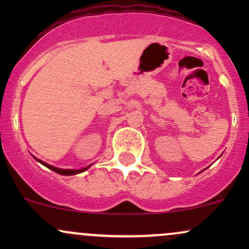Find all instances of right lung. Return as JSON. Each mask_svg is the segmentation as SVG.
Here are the masks:
<instances>
[{
  "label": "right lung",
  "instance_id": "obj_1",
  "mask_svg": "<svg viewBox=\"0 0 249 249\" xmlns=\"http://www.w3.org/2000/svg\"><path fill=\"white\" fill-rule=\"evenodd\" d=\"M34 158H35L36 160L38 161V162H41L42 165H44L45 167L50 168V170H53V172H56V173H58V174H62V176H75V174H78V173H82V172H84V171H87L89 167H91V166H92V164H91V165H89V166L84 167V168H79V170H69V168H58V167H55V166H53V165H49V164H47V162H44V161L39 160V159H37L36 157H34Z\"/></svg>",
  "mask_w": 249,
  "mask_h": 249
}]
</instances>
